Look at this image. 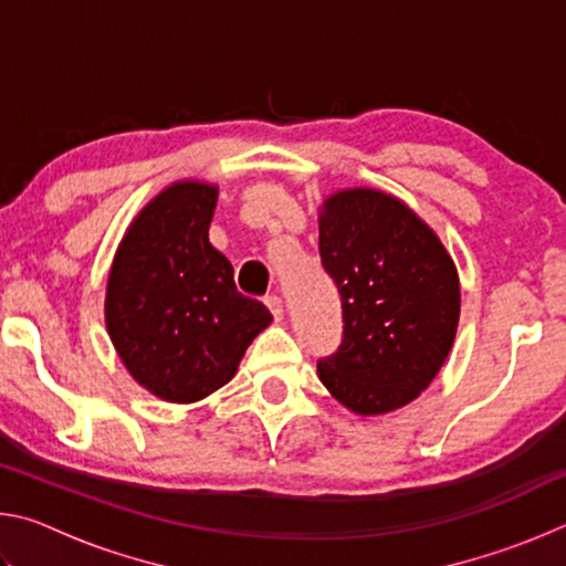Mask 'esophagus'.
I'll use <instances>...</instances> for the list:
<instances>
[{"label": "esophagus", "mask_w": 566, "mask_h": 566, "mask_svg": "<svg viewBox=\"0 0 566 566\" xmlns=\"http://www.w3.org/2000/svg\"><path fill=\"white\" fill-rule=\"evenodd\" d=\"M264 304L270 306V312H272L274 319H282V317H284V304H282L280 296H276V294L264 296Z\"/></svg>", "instance_id": "esophagus-1"}]
</instances>
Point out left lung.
<instances>
[{
  "instance_id": "1",
  "label": "left lung",
  "mask_w": 566,
  "mask_h": 566,
  "mask_svg": "<svg viewBox=\"0 0 566 566\" xmlns=\"http://www.w3.org/2000/svg\"><path fill=\"white\" fill-rule=\"evenodd\" d=\"M319 256L344 322L337 352L317 361L322 385L357 415L409 405L452 349V256L405 202L377 189H347L324 202Z\"/></svg>"
}]
</instances>
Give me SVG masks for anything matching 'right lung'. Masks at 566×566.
Instances as JSON below:
<instances>
[{
    "label": "right lung",
    "mask_w": 566,
    "mask_h": 566,
    "mask_svg": "<svg viewBox=\"0 0 566 566\" xmlns=\"http://www.w3.org/2000/svg\"><path fill=\"white\" fill-rule=\"evenodd\" d=\"M217 187L177 181L142 209L114 256L107 329L129 375L175 405L199 401L234 377L272 322L237 292L234 270L209 244Z\"/></svg>",
    "instance_id": "1"
}]
</instances>
